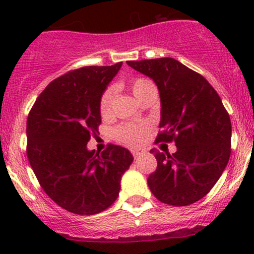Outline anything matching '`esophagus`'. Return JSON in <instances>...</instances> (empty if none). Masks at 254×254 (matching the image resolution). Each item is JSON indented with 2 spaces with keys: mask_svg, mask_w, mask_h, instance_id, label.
I'll list each match as a JSON object with an SVG mask.
<instances>
[{
  "mask_svg": "<svg viewBox=\"0 0 254 254\" xmlns=\"http://www.w3.org/2000/svg\"><path fill=\"white\" fill-rule=\"evenodd\" d=\"M131 153L135 158H139L140 156H142L145 153V150L143 148H132Z\"/></svg>",
  "mask_w": 254,
  "mask_h": 254,
  "instance_id": "obj_1",
  "label": "esophagus"
}]
</instances>
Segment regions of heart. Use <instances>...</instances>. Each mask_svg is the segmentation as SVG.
<instances>
[{
	"label": "heart",
	"mask_w": 254,
	"mask_h": 254,
	"mask_svg": "<svg viewBox=\"0 0 254 254\" xmlns=\"http://www.w3.org/2000/svg\"><path fill=\"white\" fill-rule=\"evenodd\" d=\"M151 83L150 81L143 78L135 79L131 83V92L135 98L139 101L141 98L142 93ZM114 91L113 88H108L102 96L101 102H99V112L102 117H108L112 113V102ZM150 127L147 125H134V124H122L117 127L113 131L114 137L118 141L125 143V145H140L147 139Z\"/></svg>",
	"instance_id": "b5f03b06"
}]
</instances>
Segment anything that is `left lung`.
Segmentation results:
<instances>
[{
  "instance_id": "1",
  "label": "left lung",
  "mask_w": 254,
  "mask_h": 254,
  "mask_svg": "<svg viewBox=\"0 0 254 254\" xmlns=\"http://www.w3.org/2000/svg\"><path fill=\"white\" fill-rule=\"evenodd\" d=\"M127 65L152 79L160 92L162 131L156 141L177 146L172 155L150 151L157 170L148 177V188L168 205H190L209 193L229 162V113L211 84L178 60L161 58Z\"/></svg>"
}]
</instances>
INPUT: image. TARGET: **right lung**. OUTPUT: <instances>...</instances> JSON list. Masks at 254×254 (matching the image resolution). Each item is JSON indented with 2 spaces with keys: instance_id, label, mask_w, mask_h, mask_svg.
Returning <instances> with one entry per match:
<instances>
[{
  "instance_id": "1",
  "label": "right lung",
  "mask_w": 254,
  "mask_h": 254,
  "mask_svg": "<svg viewBox=\"0 0 254 254\" xmlns=\"http://www.w3.org/2000/svg\"><path fill=\"white\" fill-rule=\"evenodd\" d=\"M123 63L86 66L54 79L27 119V156L45 193L59 206L94 215L117 200L120 181L134 157L127 148H87L102 122L99 102Z\"/></svg>"
}]
</instances>
